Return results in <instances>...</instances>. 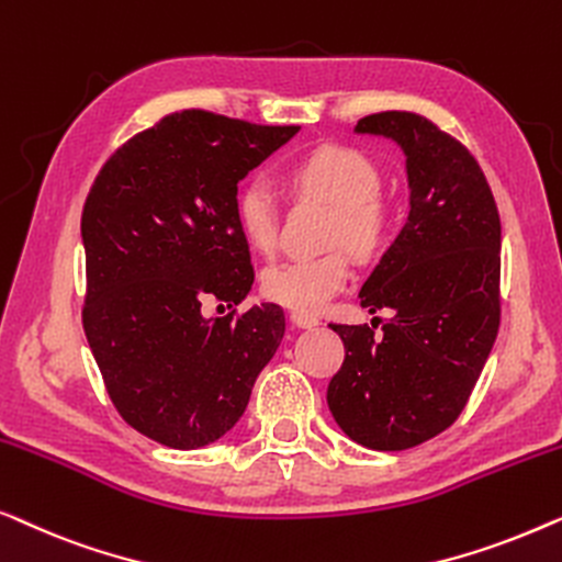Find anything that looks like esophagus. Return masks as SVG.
Listing matches in <instances>:
<instances>
[{
    "mask_svg": "<svg viewBox=\"0 0 562 562\" xmlns=\"http://www.w3.org/2000/svg\"><path fill=\"white\" fill-rule=\"evenodd\" d=\"M290 321L295 323L297 328H313V326H318V323H321L318 315L303 313V311H292V313H290Z\"/></svg>",
    "mask_w": 562,
    "mask_h": 562,
    "instance_id": "1",
    "label": "esophagus"
}]
</instances>
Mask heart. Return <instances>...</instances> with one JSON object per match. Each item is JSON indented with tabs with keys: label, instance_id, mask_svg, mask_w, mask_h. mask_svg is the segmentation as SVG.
Wrapping results in <instances>:
<instances>
[{
	"label": "heart",
	"instance_id": "1",
	"mask_svg": "<svg viewBox=\"0 0 562 562\" xmlns=\"http://www.w3.org/2000/svg\"><path fill=\"white\" fill-rule=\"evenodd\" d=\"M297 191L336 209L328 241L346 244L353 255L371 257L384 247L392 232L390 205L379 199L382 176L367 155L344 145H321L297 157L290 168ZM236 221L251 247L270 251L280 236V199L272 180L251 176L236 193ZM351 280V262L344 251L321 257H297L265 272V295L292 311L315 313L326 307Z\"/></svg>",
	"mask_w": 562,
	"mask_h": 562
}]
</instances>
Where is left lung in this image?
<instances>
[{
	"label": "left lung",
	"instance_id": "8db88e82",
	"mask_svg": "<svg viewBox=\"0 0 562 562\" xmlns=\"http://www.w3.org/2000/svg\"><path fill=\"white\" fill-rule=\"evenodd\" d=\"M357 132L402 147L409 216L359 292L361 307L392 318L330 323L346 357L326 400L351 440L405 450L456 423L492 353L502 318V224L476 157L438 124L379 112L359 120Z\"/></svg>",
	"mask_w": 562,
	"mask_h": 562
}]
</instances>
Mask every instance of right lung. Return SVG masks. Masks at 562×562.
I'll return each instance as SVG.
<instances>
[{"mask_svg":"<svg viewBox=\"0 0 562 562\" xmlns=\"http://www.w3.org/2000/svg\"><path fill=\"white\" fill-rule=\"evenodd\" d=\"M297 130L186 109L126 139L93 180L83 330L116 413L162 446L232 430L282 341L280 305L236 313L255 282L236 186ZM205 296L235 311L203 319Z\"/></svg>","mask_w":562,"mask_h":562,"instance_id":"add662e5","label":"right lung"}]
</instances>
